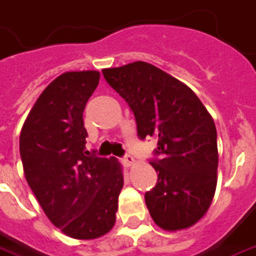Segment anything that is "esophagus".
I'll return each mask as SVG.
<instances>
[{
  "label": "esophagus",
  "instance_id": "34e87169",
  "mask_svg": "<svg viewBox=\"0 0 256 256\" xmlns=\"http://www.w3.org/2000/svg\"><path fill=\"white\" fill-rule=\"evenodd\" d=\"M136 160L133 156H126V157L123 158V164L126 165V166H132V165H134Z\"/></svg>",
  "mask_w": 256,
  "mask_h": 256
}]
</instances>
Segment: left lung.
Wrapping results in <instances>:
<instances>
[{
	"instance_id": "left-lung-1",
	"label": "left lung",
	"mask_w": 256,
	"mask_h": 256,
	"mask_svg": "<svg viewBox=\"0 0 256 256\" xmlns=\"http://www.w3.org/2000/svg\"><path fill=\"white\" fill-rule=\"evenodd\" d=\"M133 110L138 137H154L157 185L146 194L154 223L186 230L208 213L217 185V132L212 114L188 85L150 62L102 70Z\"/></svg>"
}]
</instances>
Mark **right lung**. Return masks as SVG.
I'll list each match as a JSON object with an SVG mask.
<instances>
[{
	"mask_svg": "<svg viewBox=\"0 0 256 256\" xmlns=\"http://www.w3.org/2000/svg\"><path fill=\"white\" fill-rule=\"evenodd\" d=\"M99 71H68L34 102L19 136L28 185L44 214L71 238L95 240L112 230L123 188L116 158L90 156L82 114Z\"/></svg>",
	"mask_w": 256,
	"mask_h": 256,
	"instance_id": "right-lung-1",
	"label": "right lung"
}]
</instances>
